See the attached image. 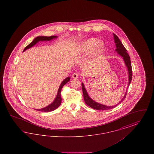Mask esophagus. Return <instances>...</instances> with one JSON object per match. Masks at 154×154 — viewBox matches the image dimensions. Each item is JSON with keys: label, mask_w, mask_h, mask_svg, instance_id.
<instances>
[{"label": "esophagus", "mask_w": 154, "mask_h": 154, "mask_svg": "<svg viewBox=\"0 0 154 154\" xmlns=\"http://www.w3.org/2000/svg\"><path fill=\"white\" fill-rule=\"evenodd\" d=\"M72 77L73 79H78L79 78V75L77 73H74L72 75Z\"/></svg>", "instance_id": "obj_1"}]
</instances>
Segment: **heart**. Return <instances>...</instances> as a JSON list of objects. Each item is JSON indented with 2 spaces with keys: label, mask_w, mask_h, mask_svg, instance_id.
<instances>
[{
  "label": "heart",
  "mask_w": 154,
  "mask_h": 154,
  "mask_svg": "<svg viewBox=\"0 0 154 154\" xmlns=\"http://www.w3.org/2000/svg\"><path fill=\"white\" fill-rule=\"evenodd\" d=\"M105 44L102 40H97L96 38H89L77 44L73 50L77 55H84L90 51L91 57L94 58L104 51Z\"/></svg>",
  "instance_id": "obj_1"
}]
</instances>
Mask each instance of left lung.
Instances as JSON below:
<instances>
[{
	"mask_svg": "<svg viewBox=\"0 0 154 154\" xmlns=\"http://www.w3.org/2000/svg\"><path fill=\"white\" fill-rule=\"evenodd\" d=\"M113 36H114V43L116 44V51L117 52L118 54L121 57L123 58V59L124 60L125 63L126 65V66L127 67L128 69V76H129V82H128V88L129 87V85H130L131 81H132V65H131V59L130 57L128 55V54L127 53V50H126V48H125L124 45L121 43V42L120 41V40L119 39V38L117 36L113 33ZM82 92H83V96H84V101L85 103L89 106L90 107L95 109L97 110H109L111 109H112L115 107H116L118 104H119L120 103L122 102V100H124L125 98L126 97V92L125 93L124 97L122 98V99L120 101V102L118 103L117 104L115 105V106H106V105H103L102 104H100L99 103L96 102L95 101H94L91 98V97L88 95V92L86 90V89L85 88L84 84V83H82ZM127 92V90H126Z\"/></svg>",
	"mask_w": 154,
	"mask_h": 154,
	"instance_id": "obj_1",
	"label": "left lung"
}]
</instances>
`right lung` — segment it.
I'll list each match as a JSON object with an SVG mask.
<instances>
[{
    "label": "right lung",
    "mask_w": 154,
    "mask_h": 154,
    "mask_svg": "<svg viewBox=\"0 0 154 154\" xmlns=\"http://www.w3.org/2000/svg\"><path fill=\"white\" fill-rule=\"evenodd\" d=\"M58 37V36H37L33 39V40L30 43L29 45H28L25 49L23 50V52L29 49L30 48L33 47L35 44H36L37 43H38L39 42H43V41H51L53 39L57 38ZM70 80V77H66V79L63 81L59 87L58 91L57 92V95L55 99V100H54L53 102L51 103L50 105L47 106V107L42 108L40 109H35V110L39 111H43V112H50L52 111L57 109V108H58L59 106L60 105L61 102H62V98H61V95H60V92L62 90V88H63V87L66 84L67 82H68Z\"/></svg>",
    "instance_id": "1"
}]
</instances>
